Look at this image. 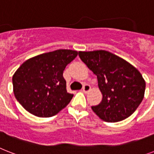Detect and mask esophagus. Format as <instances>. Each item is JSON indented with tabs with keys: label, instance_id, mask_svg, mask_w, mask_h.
<instances>
[{
	"label": "esophagus",
	"instance_id": "34e87169",
	"mask_svg": "<svg viewBox=\"0 0 154 154\" xmlns=\"http://www.w3.org/2000/svg\"><path fill=\"white\" fill-rule=\"evenodd\" d=\"M90 89H91V87H90L89 85H85L83 86L82 91H83L84 92H85V93H87V92H89Z\"/></svg>",
	"mask_w": 154,
	"mask_h": 154
}]
</instances>
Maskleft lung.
Returning a JSON list of instances; mask_svg holds the SVG:
<instances>
[{"label":"left lung","mask_w":154,"mask_h":154,"mask_svg":"<svg viewBox=\"0 0 154 154\" xmlns=\"http://www.w3.org/2000/svg\"><path fill=\"white\" fill-rule=\"evenodd\" d=\"M81 61L97 75L103 99L92 111L105 122L122 121L131 116L144 98L146 82L126 60L106 51H79Z\"/></svg>","instance_id":"8db88e82"}]
</instances>
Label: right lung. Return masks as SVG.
I'll use <instances>...</instances> for the list:
<instances>
[{
	"label": "right lung",
	"mask_w": 154,
	"mask_h": 154,
	"mask_svg": "<svg viewBox=\"0 0 154 154\" xmlns=\"http://www.w3.org/2000/svg\"><path fill=\"white\" fill-rule=\"evenodd\" d=\"M78 54L57 50L25 61L12 76L15 97L26 111L38 117H51L68 105L73 95L66 91L63 71Z\"/></svg>",
	"instance_id": "obj_1"
}]
</instances>
